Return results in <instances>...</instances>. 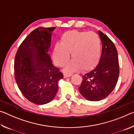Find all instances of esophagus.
Listing matches in <instances>:
<instances>
[{
    "mask_svg": "<svg viewBox=\"0 0 134 134\" xmlns=\"http://www.w3.org/2000/svg\"><path fill=\"white\" fill-rule=\"evenodd\" d=\"M71 76V74H64V78H67V77H70Z\"/></svg>",
    "mask_w": 134,
    "mask_h": 134,
    "instance_id": "esophagus-1",
    "label": "esophagus"
}]
</instances>
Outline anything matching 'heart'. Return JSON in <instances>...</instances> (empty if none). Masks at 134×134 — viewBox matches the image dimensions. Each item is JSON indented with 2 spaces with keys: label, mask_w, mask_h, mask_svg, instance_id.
<instances>
[{
  "label": "heart",
  "mask_w": 134,
  "mask_h": 134,
  "mask_svg": "<svg viewBox=\"0 0 134 134\" xmlns=\"http://www.w3.org/2000/svg\"><path fill=\"white\" fill-rule=\"evenodd\" d=\"M101 40L93 32L70 31L62 36L60 44H55L52 51V57L59 66L67 62L71 53L72 58L65 65L66 72L76 71L81 67L86 70L92 66L101 51Z\"/></svg>",
  "instance_id": "1"
}]
</instances>
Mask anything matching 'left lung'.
<instances>
[{"label": "left lung", "instance_id": "1", "mask_svg": "<svg viewBox=\"0 0 134 134\" xmlns=\"http://www.w3.org/2000/svg\"><path fill=\"white\" fill-rule=\"evenodd\" d=\"M98 34L102 42L101 55L96 66L83 76L79 88L80 94L90 101H99L107 97L115 87L119 74L116 47L101 31Z\"/></svg>", "mask_w": 134, "mask_h": 134}]
</instances>
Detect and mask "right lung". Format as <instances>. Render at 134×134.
Returning <instances> with one entry per match:
<instances>
[{
    "label": "right lung",
    "mask_w": 134,
    "mask_h": 134,
    "mask_svg": "<svg viewBox=\"0 0 134 134\" xmlns=\"http://www.w3.org/2000/svg\"><path fill=\"white\" fill-rule=\"evenodd\" d=\"M55 29L40 27L29 34L15 58V78L22 93L31 102L44 105L53 100L63 74L48 54L51 34Z\"/></svg>",
    "instance_id": "right-lung-1"
}]
</instances>
